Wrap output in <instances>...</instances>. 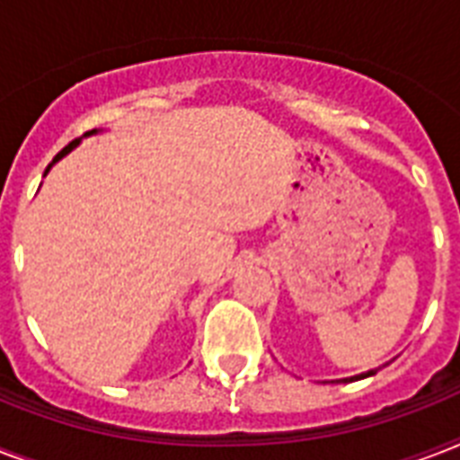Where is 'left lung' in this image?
I'll use <instances>...</instances> for the list:
<instances>
[{
    "mask_svg": "<svg viewBox=\"0 0 460 460\" xmlns=\"http://www.w3.org/2000/svg\"><path fill=\"white\" fill-rule=\"evenodd\" d=\"M379 367H375V370H367V372H363V375H356V377H350V379H341V382H356V379H365V377H372V375H375V372H377Z\"/></svg>",
    "mask_w": 460,
    "mask_h": 460,
    "instance_id": "obj_1",
    "label": "left lung"
}]
</instances>
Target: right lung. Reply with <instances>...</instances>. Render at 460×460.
<instances>
[{"instance_id":"add662e5","label":"right lung","mask_w":460,"mask_h":460,"mask_svg":"<svg viewBox=\"0 0 460 460\" xmlns=\"http://www.w3.org/2000/svg\"><path fill=\"white\" fill-rule=\"evenodd\" d=\"M93 133H97V128H93V131H88V133H85V136H93ZM78 143H81V138H75V140H71V143H68V146H66V147H64V150H61V153H59V155H57V157H54V159H52V164H54V162H59V159H61V157H66V155H68V153H71V150H74V147H75V146H78ZM52 164L47 166V169H45V173H47V172H49V169H52Z\"/></svg>"}]
</instances>
